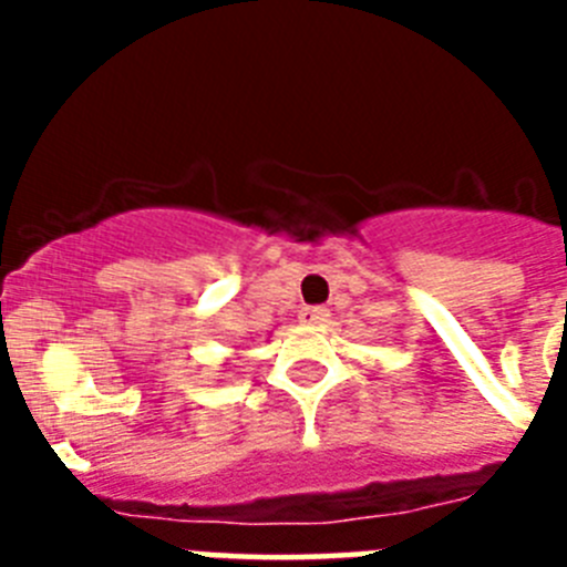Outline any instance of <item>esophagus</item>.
Masks as SVG:
<instances>
[{
    "mask_svg": "<svg viewBox=\"0 0 567 567\" xmlns=\"http://www.w3.org/2000/svg\"><path fill=\"white\" fill-rule=\"evenodd\" d=\"M300 320H303V323H309V327H320V323H327L329 320V309L327 307L300 309Z\"/></svg>",
    "mask_w": 567,
    "mask_h": 567,
    "instance_id": "34e87169",
    "label": "esophagus"
}]
</instances>
